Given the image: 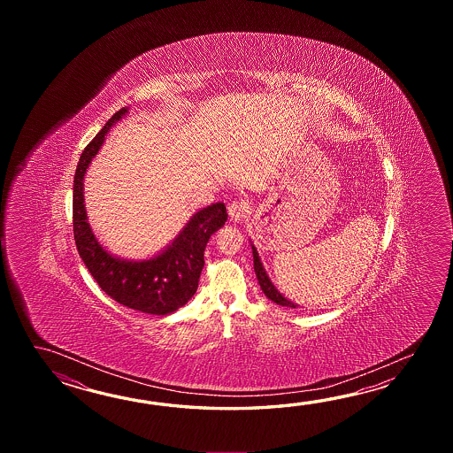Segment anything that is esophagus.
I'll return each instance as SVG.
<instances>
[{"label": "esophagus", "instance_id": "obj_1", "mask_svg": "<svg viewBox=\"0 0 453 453\" xmlns=\"http://www.w3.org/2000/svg\"><path fill=\"white\" fill-rule=\"evenodd\" d=\"M248 212V205L242 201H233L228 203V217H230L231 222H240Z\"/></svg>", "mask_w": 453, "mask_h": 453}]
</instances>
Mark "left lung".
Masks as SVG:
<instances>
[{"label": "left lung", "mask_w": 453, "mask_h": 453, "mask_svg": "<svg viewBox=\"0 0 453 453\" xmlns=\"http://www.w3.org/2000/svg\"><path fill=\"white\" fill-rule=\"evenodd\" d=\"M250 248H252V257H254V272H256V277L259 280L260 289L264 291V295H265L270 301L277 303L279 306L298 308L296 303H293V301H289L287 296H283L279 289H277V287L272 283V280H270L269 275H267V270L264 269V264H262V260H260L259 252H257L256 246H254L252 242H250Z\"/></svg>", "instance_id": "obj_1"}]
</instances>
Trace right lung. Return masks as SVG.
I'll list each match as a JSON object with an SVG mask.
<instances>
[{
  "label": "right lung",
  "mask_w": 453,
  "mask_h": 453,
  "mask_svg": "<svg viewBox=\"0 0 453 453\" xmlns=\"http://www.w3.org/2000/svg\"><path fill=\"white\" fill-rule=\"evenodd\" d=\"M129 113L125 106L111 116L79 158L73 188V226L81 259L108 296L126 308L165 316L193 298L203 267V250L213 233L226 222V207L215 203L194 213L172 242L147 259H125L96 240L88 223L84 178L113 126Z\"/></svg>",
  "instance_id": "right-lung-1"
}]
</instances>
